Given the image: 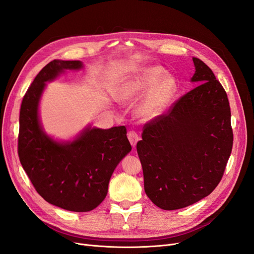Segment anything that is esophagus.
I'll return each instance as SVG.
<instances>
[{"label":"esophagus","mask_w":254,"mask_h":254,"mask_svg":"<svg viewBox=\"0 0 254 254\" xmlns=\"http://www.w3.org/2000/svg\"><path fill=\"white\" fill-rule=\"evenodd\" d=\"M127 136H128V140H129L130 144H131L133 147H134V146L136 145V143L139 142V140H140L139 134H137L135 131H129Z\"/></svg>","instance_id":"34e87169"}]
</instances>
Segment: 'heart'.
Returning <instances> with one entry per match:
<instances>
[{
	"mask_svg": "<svg viewBox=\"0 0 254 254\" xmlns=\"http://www.w3.org/2000/svg\"><path fill=\"white\" fill-rule=\"evenodd\" d=\"M165 71L160 66L139 68L123 82L117 96L123 103H131L148 92L137 106L136 112L144 120H153L162 114L178 90L173 76H163Z\"/></svg>",
	"mask_w": 254,
	"mask_h": 254,
	"instance_id": "heart-1",
	"label": "heart"
}]
</instances>
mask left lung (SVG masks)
<instances>
[{
	"mask_svg": "<svg viewBox=\"0 0 254 254\" xmlns=\"http://www.w3.org/2000/svg\"><path fill=\"white\" fill-rule=\"evenodd\" d=\"M191 81L200 83L166 113L144 125L137 142L144 190L160 209L172 211L210 195L224 176L232 151L229 99L203 61L193 58Z\"/></svg>",
	"mask_w": 254,
	"mask_h": 254,
	"instance_id": "obj_1",
	"label": "left lung"
}]
</instances>
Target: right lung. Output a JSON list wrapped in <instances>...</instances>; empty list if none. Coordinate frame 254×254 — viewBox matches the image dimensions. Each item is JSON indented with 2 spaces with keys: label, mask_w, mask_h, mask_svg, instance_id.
Here are the masks:
<instances>
[{
  "label": "right lung",
  "mask_w": 254,
  "mask_h": 254,
  "mask_svg": "<svg viewBox=\"0 0 254 254\" xmlns=\"http://www.w3.org/2000/svg\"><path fill=\"white\" fill-rule=\"evenodd\" d=\"M78 60H53L38 73L20 109L18 153L34 188L44 200L73 212H89L102 203L111 175L131 150L125 126L88 127L72 142L45 134L38 106L45 82L64 70H79Z\"/></svg>",
  "instance_id": "add662e5"
}]
</instances>
